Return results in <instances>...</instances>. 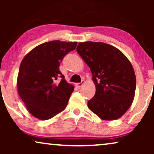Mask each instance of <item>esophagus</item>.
<instances>
[{
  "label": "esophagus",
  "instance_id": "esophagus-1",
  "mask_svg": "<svg viewBox=\"0 0 154 154\" xmlns=\"http://www.w3.org/2000/svg\"><path fill=\"white\" fill-rule=\"evenodd\" d=\"M84 83H85V81H82L81 83H75V85H76V87H78L79 88H81L82 86L84 85Z\"/></svg>",
  "mask_w": 154,
  "mask_h": 154
}]
</instances>
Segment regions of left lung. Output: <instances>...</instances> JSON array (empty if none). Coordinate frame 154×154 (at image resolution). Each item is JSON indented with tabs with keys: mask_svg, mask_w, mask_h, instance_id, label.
Instances as JSON below:
<instances>
[{
	"mask_svg": "<svg viewBox=\"0 0 154 154\" xmlns=\"http://www.w3.org/2000/svg\"><path fill=\"white\" fill-rule=\"evenodd\" d=\"M76 50L90 69L96 88L88 108L105 121L121 118L135 94L136 76L131 62L118 48L102 42H80Z\"/></svg>",
	"mask_w": 154,
	"mask_h": 154,
	"instance_id": "left-lung-1",
	"label": "left lung"
}]
</instances>
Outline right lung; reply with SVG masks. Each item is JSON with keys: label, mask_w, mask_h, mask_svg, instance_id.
<instances>
[{"label": "right lung", "mask_w": 154, "mask_h": 154, "mask_svg": "<svg viewBox=\"0 0 154 154\" xmlns=\"http://www.w3.org/2000/svg\"><path fill=\"white\" fill-rule=\"evenodd\" d=\"M77 42L52 41L31 50L21 62L17 92L27 110L45 121L64 110L74 90L59 69L62 59L75 50Z\"/></svg>", "instance_id": "add662e5"}]
</instances>
